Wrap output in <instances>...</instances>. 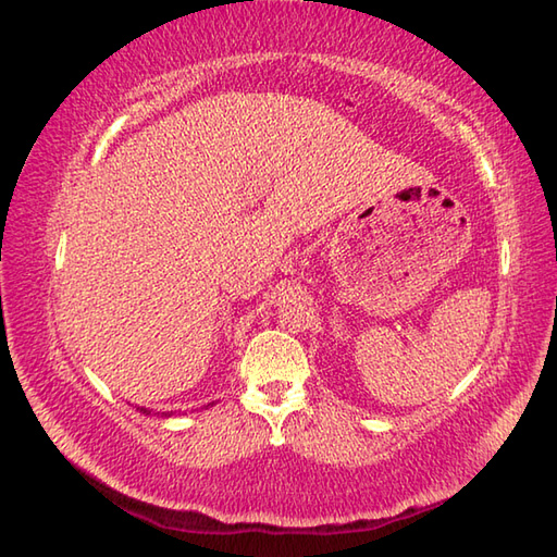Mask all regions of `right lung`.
Segmentation results:
<instances>
[{"label":"right lung","mask_w":557,"mask_h":557,"mask_svg":"<svg viewBox=\"0 0 557 557\" xmlns=\"http://www.w3.org/2000/svg\"><path fill=\"white\" fill-rule=\"evenodd\" d=\"M140 411H146V409H140ZM162 417H170V413H162Z\"/></svg>","instance_id":"add662e5"}]
</instances>
